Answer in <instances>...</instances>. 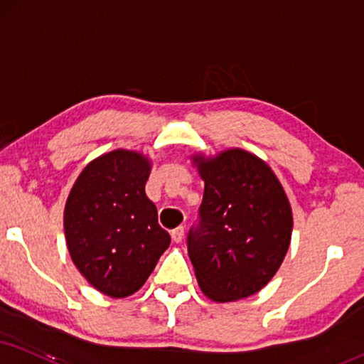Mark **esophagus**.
<instances>
[{
  "mask_svg": "<svg viewBox=\"0 0 364 364\" xmlns=\"http://www.w3.org/2000/svg\"><path fill=\"white\" fill-rule=\"evenodd\" d=\"M183 232H186L183 226H178V228H175L172 232H170V236H172V240L175 241V243H181V241L183 240Z\"/></svg>",
  "mask_w": 364,
  "mask_h": 364,
  "instance_id": "34e87169",
  "label": "esophagus"
}]
</instances>
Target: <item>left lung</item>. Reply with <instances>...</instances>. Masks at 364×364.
Listing matches in <instances>:
<instances>
[{"label": "left lung", "mask_w": 364, "mask_h": 364, "mask_svg": "<svg viewBox=\"0 0 364 364\" xmlns=\"http://www.w3.org/2000/svg\"><path fill=\"white\" fill-rule=\"evenodd\" d=\"M192 161L204 197L187 250L200 290L214 302L255 295L290 246L294 219L284 187L262 159L241 148L199 154Z\"/></svg>", "instance_id": "obj_1"}]
</instances>
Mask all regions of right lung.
Segmentation results:
<instances>
[{"label": "right lung", "instance_id": "add662e5", "mask_svg": "<svg viewBox=\"0 0 364 364\" xmlns=\"http://www.w3.org/2000/svg\"><path fill=\"white\" fill-rule=\"evenodd\" d=\"M150 170L148 156L119 148L89 161L67 197V250L82 277L107 297L140 290L170 245L145 194Z\"/></svg>", "mask_w": 364, "mask_h": 364}]
</instances>
